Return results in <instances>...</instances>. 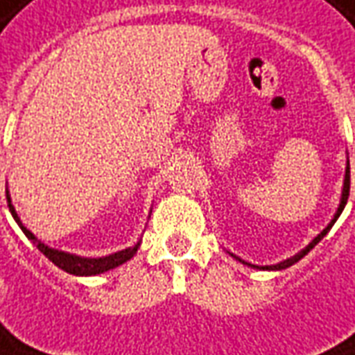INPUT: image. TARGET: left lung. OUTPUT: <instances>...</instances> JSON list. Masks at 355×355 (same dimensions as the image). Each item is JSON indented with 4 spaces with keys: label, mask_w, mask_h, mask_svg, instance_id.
Listing matches in <instances>:
<instances>
[{
    "label": "left lung",
    "mask_w": 355,
    "mask_h": 355,
    "mask_svg": "<svg viewBox=\"0 0 355 355\" xmlns=\"http://www.w3.org/2000/svg\"><path fill=\"white\" fill-rule=\"evenodd\" d=\"M348 196H349V159H348V161H346V175H344V184H342V194H340L338 209H336V214H334V218L330 219L329 225H327V227L322 229V231H320L319 235H317V237L313 239V241H311V243H309V245H307V247L301 248V250H299V252H295L293 257H289V259L282 260V262H278V264H270V266H257V264H250V262H247V260L239 259V257H235L233 252H229V254H231V257H233V259H235V260H239V262H243V264H247V266H250V268H257V270H286V268H289V266H293L295 262H299V260L303 259V257H305V254L309 252L311 248L315 247V245L319 243L320 239H322V237H324V235H327V233H329L330 227H332V225L336 223V219L340 218V214H342V209H344V206H346V202H348Z\"/></svg>",
    "instance_id": "8db88e82"
}]
</instances>
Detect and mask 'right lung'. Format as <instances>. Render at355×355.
<instances>
[{"label":"right lung","mask_w":355,"mask_h":355,"mask_svg":"<svg viewBox=\"0 0 355 355\" xmlns=\"http://www.w3.org/2000/svg\"><path fill=\"white\" fill-rule=\"evenodd\" d=\"M7 206H9V211L11 216L17 221V225L21 227V231L25 233L26 237L31 239L36 245V248L44 254L46 259L52 260L56 264L58 268H62L67 274H73V276H96V274H103V272H108V270L118 268L120 264H124L128 260L132 259L137 252V248L141 245V241H137L134 247L122 248L118 252H112V254H107V257H96V259H91V257H79V254H71V252H66V250H58V248L48 247L46 243L38 241L35 237V233H31L28 229L23 225L21 218L17 216L15 206L11 204V196H9V190H7ZM151 216V214H149Z\"/></svg>","instance_id":"add662e5"}]
</instances>
